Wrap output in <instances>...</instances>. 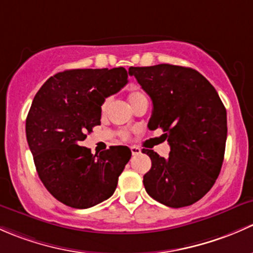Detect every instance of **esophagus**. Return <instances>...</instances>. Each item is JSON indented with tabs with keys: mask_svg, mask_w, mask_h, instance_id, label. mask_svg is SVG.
<instances>
[{
	"mask_svg": "<svg viewBox=\"0 0 253 253\" xmlns=\"http://www.w3.org/2000/svg\"><path fill=\"white\" fill-rule=\"evenodd\" d=\"M130 151H131L132 156H136V155H139L140 152H141L140 147H137V146H131V147H130Z\"/></svg>",
	"mask_w": 253,
	"mask_h": 253,
	"instance_id": "esophagus-1",
	"label": "esophagus"
}]
</instances>
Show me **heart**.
<instances>
[{
	"label": "heart",
	"instance_id": "obj_1",
	"mask_svg": "<svg viewBox=\"0 0 253 253\" xmlns=\"http://www.w3.org/2000/svg\"><path fill=\"white\" fill-rule=\"evenodd\" d=\"M142 97H146V96L141 92V91H137V90L130 91L129 95H127V98H129V102H130V105H131V106L134 105L135 102H137V101H139L140 98H142ZM109 105H111V98H109V97L105 98V100L102 101V103H101V107H100L101 114H102V116H105V114L107 113ZM126 136L124 135V139H126Z\"/></svg>",
	"mask_w": 253,
	"mask_h": 253
}]
</instances>
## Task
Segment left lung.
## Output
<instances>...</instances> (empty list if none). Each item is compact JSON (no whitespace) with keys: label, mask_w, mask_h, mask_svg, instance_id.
<instances>
[{"label":"left lung","mask_w":253,"mask_h":253,"mask_svg":"<svg viewBox=\"0 0 253 253\" xmlns=\"http://www.w3.org/2000/svg\"><path fill=\"white\" fill-rule=\"evenodd\" d=\"M152 100L148 129L162 127L169 157L150 156L144 175L147 194L171 208L186 207L205 196L222 169L228 126L226 109L210 82L197 70L171 64L130 67Z\"/></svg>","instance_id":"obj_1"}]
</instances>
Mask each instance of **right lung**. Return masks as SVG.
Instances as JSON below:
<instances>
[{
    "label": "right lung",
    "instance_id": "add662e5",
    "mask_svg": "<svg viewBox=\"0 0 253 253\" xmlns=\"http://www.w3.org/2000/svg\"><path fill=\"white\" fill-rule=\"evenodd\" d=\"M127 83L126 68L70 69L51 77L34 97L27 140L41 181L73 208H90L113 195L131 157L126 146L92 155L82 141L101 124V103Z\"/></svg>",
    "mask_w": 253,
    "mask_h": 253
}]
</instances>
